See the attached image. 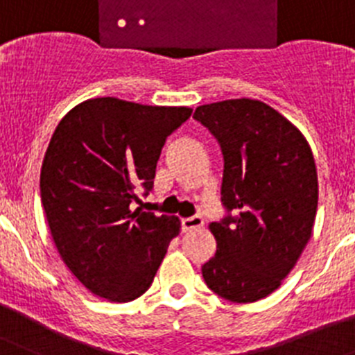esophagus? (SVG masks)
Listing matches in <instances>:
<instances>
[{"label":"esophagus","mask_w":355,"mask_h":355,"mask_svg":"<svg viewBox=\"0 0 355 355\" xmlns=\"http://www.w3.org/2000/svg\"><path fill=\"white\" fill-rule=\"evenodd\" d=\"M203 227V218L200 215H194V217L182 218V231L187 233V231H196Z\"/></svg>","instance_id":"34e87169"}]
</instances>
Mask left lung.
<instances>
[{"label":"left lung","mask_w":355,"mask_h":355,"mask_svg":"<svg viewBox=\"0 0 355 355\" xmlns=\"http://www.w3.org/2000/svg\"><path fill=\"white\" fill-rule=\"evenodd\" d=\"M224 154L223 205L236 211L208 230L217 252L203 264L207 286L233 303H254L282 286L312 236L319 182L312 148L282 114L257 99L201 105Z\"/></svg>","instance_id":"obj_1"}]
</instances>
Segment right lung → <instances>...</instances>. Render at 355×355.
I'll return each instance as SVG.
<instances>
[{
	"mask_svg": "<svg viewBox=\"0 0 355 355\" xmlns=\"http://www.w3.org/2000/svg\"><path fill=\"white\" fill-rule=\"evenodd\" d=\"M191 114L92 98L73 107L52 135L40 173L49 230L68 270L103 300L141 296L180 233L178 217L129 205L137 187L150 191L162 145Z\"/></svg>",
	"mask_w": 355,
	"mask_h": 355,
	"instance_id": "right-lung-1",
	"label": "right lung"
}]
</instances>
